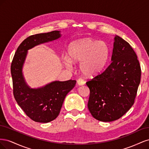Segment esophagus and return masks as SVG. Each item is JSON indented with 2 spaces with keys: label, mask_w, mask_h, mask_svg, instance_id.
Listing matches in <instances>:
<instances>
[{
  "label": "esophagus",
  "mask_w": 149,
  "mask_h": 149,
  "mask_svg": "<svg viewBox=\"0 0 149 149\" xmlns=\"http://www.w3.org/2000/svg\"><path fill=\"white\" fill-rule=\"evenodd\" d=\"M77 83H78V84L79 86H82V85H83V84H85V81H84L83 79L79 78V79L77 80Z\"/></svg>",
  "instance_id": "34e87169"
}]
</instances>
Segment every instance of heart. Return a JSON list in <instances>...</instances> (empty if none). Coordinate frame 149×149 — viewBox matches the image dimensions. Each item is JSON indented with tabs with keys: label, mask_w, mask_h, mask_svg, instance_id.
Listing matches in <instances>:
<instances>
[{
	"label": "heart",
	"mask_w": 149,
	"mask_h": 149,
	"mask_svg": "<svg viewBox=\"0 0 149 149\" xmlns=\"http://www.w3.org/2000/svg\"><path fill=\"white\" fill-rule=\"evenodd\" d=\"M110 56V49L104 42L91 38H84L72 42L68 48V56L63 57L68 68L72 63H79V70L87 76L100 74L104 68Z\"/></svg>",
	"instance_id": "heart-1"
}]
</instances>
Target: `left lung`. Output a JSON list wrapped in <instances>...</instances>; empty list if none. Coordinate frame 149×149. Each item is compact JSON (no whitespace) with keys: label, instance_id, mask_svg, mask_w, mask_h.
<instances>
[{"label":"left lung","instance_id":"obj_1","mask_svg":"<svg viewBox=\"0 0 149 149\" xmlns=\"http://www.w3.org/2000/svg\"><path fill=\"white\" fill-rule=\"evenodd\" d=\"M111 63L106 70L86 82L88 103L94 118L102 122L119 119L132 106L141 69L136 53L124 39L116 35Z\"/></svg>","mask_w":149,"mask_h":149}]
</instances>
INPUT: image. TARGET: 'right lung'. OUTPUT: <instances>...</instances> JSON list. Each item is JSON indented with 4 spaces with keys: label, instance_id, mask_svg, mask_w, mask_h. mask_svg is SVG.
Listing matches in <instances>:
<instances>
[{
    "label": "right lung",
    "instance_id": "right-lung-1",
    "mask_svg": "<svg viewBox=\"0 0 149 149\" xmlns=\"http://www.w3.org/2000/svg\"><path fill=\"white\" fill-rule=\"evenodd\" d=\"M60 37V31L57 30L30 36L18 47L11 64L13 96L26 115L37 123H47L57 118L66 96L76 81H55L41 88H31L25 82L22 68L29 49Z\"/></svg>",
    "mask_w": 149,
    "mask_h": 149
}]
</instances>
